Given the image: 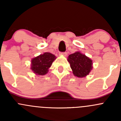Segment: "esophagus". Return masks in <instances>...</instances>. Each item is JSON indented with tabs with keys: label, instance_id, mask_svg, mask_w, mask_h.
<instances>
[{
	"label": "esophagus",
	"instance_id": "1",
	"mask_svg": "<svg viewBox=\"0 0 121 121\" xmlns=\"http://www.w3.org/2000/svg\"><path fill=\"white\" fill-rule=\"evenodd\" d=\"M59 55H60V56H64V57H66V56H67V53L66 52H64V53H60Z\"/></svg>",
	"mask_w": 121,
	"mask_h": 121
}]
</instances>
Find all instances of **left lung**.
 <instances>
[{
	"mask_svg": "<svg viewBox=\"0 0 121 121\" xmlns=\"http://www.w3.org/2000/svg\"><path fill=\"white\" fill-rule=\"evenodd\" d=\"M67 61L74 76L78 78L86 77L93 68L92 60L80 52L69 55Z\"/></svg>",
	"mask_w": 121,
	"mask_h": 121,
	"instance_id": "8db88e82",
	"label": "left lung"
}]
</instances>
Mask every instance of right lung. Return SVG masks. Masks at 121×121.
Segmentation results:
<instances>
[{
	"label": "right lung",
	"mask_w": 121,
	"mask_h": 121,
	"mask_svg": "<svg viewBox=\"0 0 121 121\" xmlns=\"http://www.w3.org/2000/svg\"><path fill=\"white\" fill-rule=\"evenodd\" d=\"M56 58L54 55L48 52L39 55L31 59L30 69L36 75H46Z\"/></svg>",
	"instance_id": "right-lung-1"
}]
</instances>
